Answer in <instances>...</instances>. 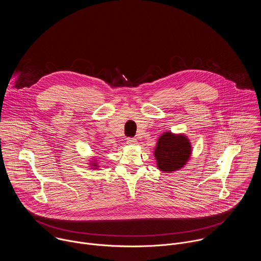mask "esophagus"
<instances>
[{
  "label": "esophagus",
  "mask_w": 261,
  "mask_h": 261,
  "mask_svg": "<svg viewBox=\"0 0 261 261\" xmlns=\"http://www.w3.org/2000/svg\"><path fill=\"white\" fill-rule=\"evenodd\" d=\"M127 143L128 144H137V139L133 138V137H129V138H127Z\"/></svg>",
  "instance_id": "34e87169"
}]
</instances>
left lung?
<instances>
[{
    "label": "left lung",
    "instance_id": "1",
    "mask_svg": "<svg viewBox=\"0 0 261 261\" xmlns=\"http://www.w3.org/2000/svg\"><path fill=\"white\" fill-rule=\"evenodd\" d=\"M191 144L184 135L165 132L158 139L155 157L162 171H174L181 168L190 158Z\"/></svg>",
    "mask_w": 261,
    "mask_h": 261
}]
</instances>
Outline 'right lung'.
Masks as SVG:
<instances>
[{"label": "right lung", "instance_id": "add662e5", "mask_svg": "<svg viewBox=\"0 0 261 261\" xmlns=\"http://www.w3.org/2000/svg\"><path fill=\"white\" fill-rule=\"evenodd\" d=\"M92 165H93V166H97V164H95V163H92Z\"/></svg>", "mask_w": 261, "mask_h": 261}]
</instances>
